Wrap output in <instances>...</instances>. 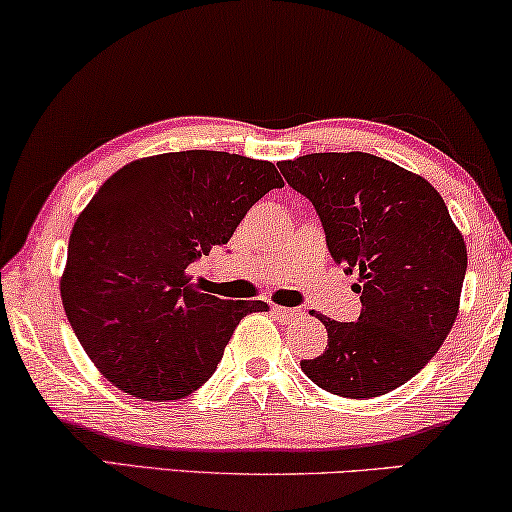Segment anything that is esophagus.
<instances>
[{
	"label": "esophagus",
	"instance_id": "34e87169",
	"mask_svg": "<svg viewBox=\"0 0 512 512\" xmlns=\"http://www.w3.org/2000/svg\"><path fill=\"white\" fill-rule=\"evenodd\" d=\"M275 310V314L279 319L284 321H291V319H298L300 314H303V310H298V307H272Z\"/></svg>",
	"mask_w": 512,
	"mask_h": 512
}]
</instances>
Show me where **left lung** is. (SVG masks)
I'll return each mask as SVG.
<instances>
[{
  "instance_id": "obj_1",
  "label": "left lung",
  "mask_w": 512,
  "mask_h": 512,
  "mask_svg": "<svg viewBox=\"0 0 512 512\" xmlns=\"http://www.w3.org/2000/svg\"><path fill=\"white\" fill-rule=\"evenodd\" d=\"M277 167L317 209L333 261L359 275V319L317 314L328 345L300 368L335 396L389 394L433 359L457 319L464 237L429 181L384 158L310 153Z\"/></svg>"
}]
</instances>
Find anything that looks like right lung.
Masks as SVG:
<instances>
[{
  "label": "right lung",
  "mask_w": 512,
  "mask_h": 512,
  "mask_svg": "<svg viewBox=\"0 0 512 512\" xmlns=\"http://www.w3.org/2000/svg\"><path fill=\"white\" fill-rule=\"evenodd\" d=\"M282 186L272 163L226 151L160 153L104 181L69 235L60 296L111 384L174 401L214 375L235 326L268 303L200 293L188 268Z\"/></svg>",
  "instance_id": "obj_1"
}]
</instances>
